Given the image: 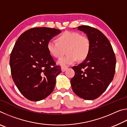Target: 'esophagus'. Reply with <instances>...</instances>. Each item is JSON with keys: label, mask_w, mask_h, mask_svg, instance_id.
Listing matches in <instances>:
<instances>
[{"label": "esophagus", "mask_w": 127, "mask_h": 127, "mask_svg": "<svg viewBox=\"0 0 127 127\" xmlns=\"http://www.w3.org/2000/svg\"><path fill=\"white\" fill-rule=\"evenodd\" d=\"M61 69H62V72H65V70L67 69V68L66 67H64V66H62V67L61 68Z\"/></svg>", "instance_id": "esophagus-1"}]
</instances>
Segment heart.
Instances as JSON below:
<instances>
[{
  "mask_svg": "<svg viewBox=\"0 0 127 127\" xmlns=\"http://www.w3.org/2000/svg\"><path fill=\"white\" fill-rule=\"evenodd\" d=\"M57 41H48L47 50L53 57L60 58L63 55L64 50L66 49L67 55L58 62V64L63 66L72 65L78 59L79 61L86 59L91 50L89 38L77 32H64L57 37Z\"/></svg>",
  "mask_w": 127,
  "mask_h": 127,
  "instance_id": "b5f03b06",
  "label": "heart"
}]
</instances>
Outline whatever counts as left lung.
<instances>
[{
    "instance_id": "left-lung-1",
    "label": "left lung",
    "mask_w": 127,
    "mask_h": 127,
    "mask_svg": "<svg viewBox=\"0 0 127 127\" xmlns=\"http://www.w3.org/2000/svg\"><path fill=\"white\" fill-rule=\"evenodd\" d=\"M77 29L86 34L91 42V50L84 61L72 67L75 75L70 83L75 94L92 100L102 94L113 79L115 56L110 41L99 30L88 26Z\"/></svg>"
}]
</instances>
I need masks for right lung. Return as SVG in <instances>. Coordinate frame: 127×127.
Instances as JSON below:
<instances>
[{"instance_id":"add662e5","label":"right lung","mask_w":127,"mask_h":127,"mask_svg":"<svg viewBox=\"0 0 127 127\" xmlns=\"http://www.w3.org/2000/svg\"><path fill=\"white\" fill-rule=\"evenodd\" d=\"M61 32L59 30L36 27L17 39L10 57L13 80L28 100L38 101L50 95L56 77L61 72L47 50V43Z\"/></svg>"}]
</instances>
